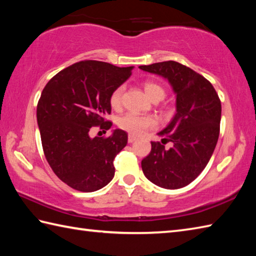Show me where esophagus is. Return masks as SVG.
Instances as JSON below:
<instances>
[{
    "label": "esophagus",
    "instance_id": "1",
    "mask_svg": "<svg viewBox=\"0 0 256 256\" xmlns=\"http://www.w3.org/2000/svg\"><path fill=\"white\" fill-rule=\"evenodd\" d=\"M128 143H133L134 140H136V138H135V136H133V135L130 134V135H128Z\"/></svg>",
    "mask_w": 256,
    "mask_h": 256
}]
</instances>
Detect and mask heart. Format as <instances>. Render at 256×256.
Instances as JSON below:
<instances>
[{"label": "heart", "mask_w": 256, "mask_h": 256, "mask_svg": "<svg viewBox=\"0 0 256 256\" xmlns=\"http://www.w3.org/2000/svg\"><path fill=\"white\" fill-rule=\"evenodd\" d=\"M144 90L150 99L153 101L162 100L165 96V89L154 81H145ZM124 92V86H118L110 96V104L113 108H118L122 104V96ZM118 125L120 128L124 130L132 135H143L150 128L157 125V120L152 116H140L133 112L125 113L118 118Z\"/></svg>", "instance_id": "heart-1"}]
</instances>
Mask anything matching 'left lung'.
<instances>
[{
    "label": "left lung",
    "mask_w": 256,
    "mask_h": 256,
    "mask_svg": "<svg viewBox=\"0 0 256 256\" xmlns=\"http://www.w3.org/2000/svg\"><path fill=\"white\" fill-rule=\"evenodd\" d=\"M168 80L176 94V114L158 133L160 142H150V153L142 160L150 182L166 189L187 186L208 164L220 133L221 101L214 86L202 76L177 62L140 66ZM164 142H172L165 149Z\"/></svg>",
    "instance_id": "left-lung-1"
}]
</instances>
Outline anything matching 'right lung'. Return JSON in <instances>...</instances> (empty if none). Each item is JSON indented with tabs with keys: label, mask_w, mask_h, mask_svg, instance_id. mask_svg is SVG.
I'll list each match as a JSON object with an SVG mask.
<instances>
[{
	"label": "right lung",
	"mask_w": 256,
	"mask_h": 256,
	"mask_svg": "<svg viewBox=\"0 0 256 256\" xmlns=\"http://www.w3.org/2000/svg\"><path fill=\"white\" fill-rule=\"evenodd\" d=\"M133 67L84 60L48 81L37 104V123L48 164L62 182L84 192L112 180L113 160L128 144V134L90 138L92 126L111 128L110 96L132 74Z\"/></svg>",
	"instance_id": "1"
}]
</instances>
